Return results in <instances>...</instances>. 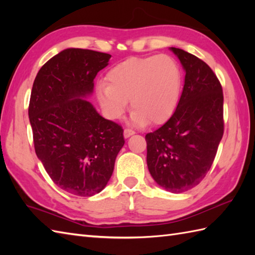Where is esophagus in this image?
I'll return each mask as SVG.
<instances>
[{
	"mask_svg": "<svg viewBox=\"0 0 255 255\" xmlns=\"http://www.w3.org/2000/svg\"><path fill=\"white\" fill-rule=\"evenodd\" d=\"M132 134H134V131L131 130V129H125V130H124V137L125 138H129L130 136H132Z\"/></svg>",
	"mask_w": 255,
	"mask_h": 255,
	"instance_id": "esophagus-1",
	"label": "esophagus"
}]
</instances>
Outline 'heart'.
<instances>
[{
    "mask_svg": "<svg viewBox=\"0 0 255 255\" xmlns=\"http://www.w3.org/2000/svg\"><path fill=\"white\" fill-rule=\"evenodd\" d=\"M107 84L96 89V97L105 115L119 119L131 102L130 123L141 127L151 122L165 123L174 113L180 99L182 75L170 56L129 58L107 73Z\"/></svg>",
    "mask_w": 255,
    "mask_h": 255,
    "instance_id": "heart-1",
    "label": "heart"
}]
</instances>
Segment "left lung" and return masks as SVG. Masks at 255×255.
Masks as SVG:
<instances>
[{"label": "left lung", "mask_w": 255, "mask_h": 255, "mask_svg": "<svg viewBox=\"0 0 255 255\" xmlns=\"http://www.w3.org/2000/svg\"><path fill=\"white\" fill-rule=\"evenodd\" d=\"M170 50L185 71L183 92L171 118L145 141L151 176L177 194L198 185L213 164L224 134V95L208 64L180 48Z\"/></svg>", "instance_id": "1"}]
</instances>
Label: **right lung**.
Instances as JSON below:
<instances>
[{
	"label": "right lung",
	"instance_id": "right-lung-1",
	"mask_svg": "<svg viewBox=\"0 0 255 255\" xmlns=\"http://www.w3.org/2000/svg\"><path fill=\"white\" fill-rule=\"evenodd\" d=\"M111 57L68 48L41 67L32 84L28 116L37 158L58 187L77 196L105 188L125 143L122 127L86 100Z\"/></svg>",
	"mask_w": 255,
	"mask_h": 255
}]
</instances>
